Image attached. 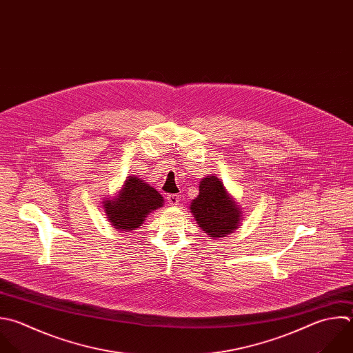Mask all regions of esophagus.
I'll return each instance as SVG.
<instances>
[{"mask_svg":"<svg viewBox=\"0 0 353 353\" xmlns=\"http://www.w3.org/2000/svg\"><path fill=\"white\" fill-rule=\"evenodd\" d=\"M179 196L178 194H168L167 196V201L170 205H178L179 204Z\"/></svg>","mask_w":353,"mask_h":353,"instance_id":"esophagus-1","label":"esophagus"}]
</instances>
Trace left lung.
<instances>
[{
    "label": "left lung",
    "mask_w": 353,
    "mask_h": 353,
    "mask_svg": "<svg viewBox=\"0 0 353 353\" xmlns=\"http://www.w3.org/2000/svg\"><path fill=\"white\" fill-rule=\"evenodd\" d=\"M189 208L200 229L211 239L233 233L243 219L241 207L216 175L200 181L199 196L192 200Z\"/></svg>",
    "instance_id": "obj_1"
}]
</instances>
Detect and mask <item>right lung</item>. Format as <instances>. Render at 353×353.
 I'll list each match as a JSON object with an SVG mask.
<instances>
[{"label":"right lung","mask_w":353,"mask_h":353,"mask_svg":"<svg viewBox=\"0 0 353 353\" xmlns=\"http://www.w3.org/2000/svg\"><path fill=\"white\" fill-rule=\"evenodd\" d=\"M163 196L138 176H127L114 197H105L102 208L110 225L120 232H132L142 226L146 216L163 207Z\"/></svg>","instance_id":"1"}]
</instances>
